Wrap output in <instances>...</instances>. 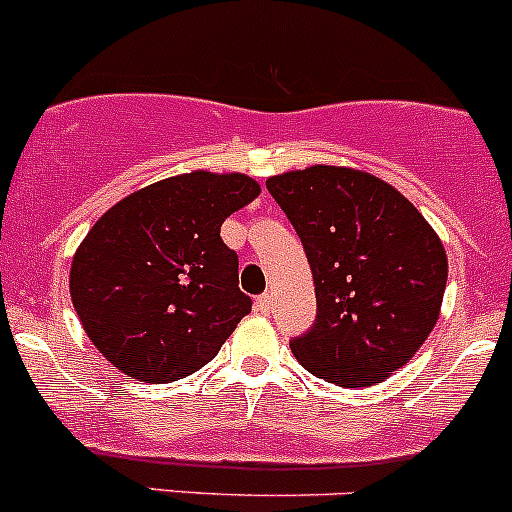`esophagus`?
<instances>
[{
  "mask_svg": "<svg viewBox=\"0 0 512 512\" xmlns=\"http://www.w3.org/2000/svg\"><path fill=\"white\" fill-rule=\"evenodd\" d=\"M271 306H274V296L271 294H261L259 299H256V311H259V314H269Z\"/></svg>",
  "mask_w": 512,
  "mask_h": 512,
  "instance_id": "esophagus-1",
  "label": "esophagus"
}]
</instances>
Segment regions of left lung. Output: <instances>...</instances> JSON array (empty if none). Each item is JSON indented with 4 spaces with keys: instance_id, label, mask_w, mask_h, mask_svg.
Segmentation results:
<instances>
[{
    "instance_id": "left-lung-1",
    "label": "left lung",
    "mask_w": 512,
    "mask_h": 512,
    "mask_svg": "<svg viewBox=\"0 0 512 512\" xmlns=\"http://www.w3.org/2000/svg\"><path fill=\"white\" fill-rule=\"evenodd\" d=\"M266 188L304 243L316 319L291 339L314 377L369 387L405 367L437 324L447 284L442 241L389 183L352 168L311 165Z\"/></svg>"
}]
</instances>
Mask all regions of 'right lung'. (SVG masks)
<instances>
[{
    "instance_id": "obj_1",
    "label": "right lung",
    "mask_w": 512,
    "mask_h": 512,
    "mask_svg": "<svg viewBox=\"0 0 512 512\" xmlns=\"http://www.w3.org/2000/svg\"><path fill=\"white\" fill-rule=\"evenodd\" d=\"M261 188L243 173L175 175L115 203L85 236L70 294L87 337L138 382L211 362L251 311L221 223Z\"/></svg>"
}]
</instances>
